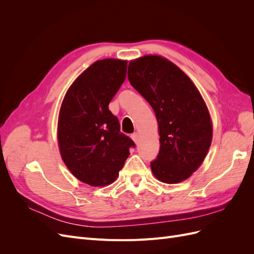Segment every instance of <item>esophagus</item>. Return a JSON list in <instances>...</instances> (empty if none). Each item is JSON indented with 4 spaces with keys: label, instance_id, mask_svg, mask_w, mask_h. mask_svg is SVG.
I'll list each match as a JSON object with an SVG mask.
<instances>
[{
    "label": "esophagus",
    "instance_id": "34e87169",
    "mask_svg": "<svg viewBox=\"0 0 254 254\" xmlns=\"http://www.w3.org/2000/svg\"><path fill=\"white\" fill-rule=\"evenodd\" d=\"M131 139L134 141V143H137L139 142V139H140V134L137 132H134L131 134Z\"/></svg>",
    "mask_w": 254,
    "mask_h": 254
}]
</instances>
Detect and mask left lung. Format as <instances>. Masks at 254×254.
<instances>
[{
  "label": "left lung",
  "mask_w": 254,
  "mask_h": 254,
  "mask_svg": "<svg viewBox=\"0 0 254 254\" xmlns=\"http://www.w3.org/2000/svg\"><path fill=\"white\" fill-rule=\"evenodd\" d=\"M128 79L157 117L160 150L150 162L153 175L171 184L188 179L212 142V122L201 94L178 66L161 56L130 61Z\"/></svg>",
  "instance_id": "obj_1"
}]
</instances>
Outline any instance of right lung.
I'll return each instance as SVG.
<instances>
[{"mask_svg":"<svg viewBox=\"0 0 254 254\" xmlns=\"http://www.w3.org/2000/svg\"><path fill=\"white\" fill-rule=\"evenodd\" d=\"M127 61H95L68 88L58 119V144L64 164L83 183H112L134 142L121 132L109 103L126 78Z\"/></svg>","mask_w":254,"mask_h":254,"instance_id":"right-lung-1","label":"right lung"}]
</instances>
